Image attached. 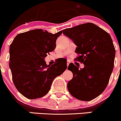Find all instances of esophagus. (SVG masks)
Wrapping results in <instances>:
<instances>
[{"label":"esophagus","instance_id":"obj_1","mask_svg":"<svg viewBox=\"0 0 121 121\" xmlns=\"http://www.w3.org/2000/svg\"><path fill=\"white\" fill-rule=\"evenodd\" d=\"M69 63H70V62H69V61H67V67L68 66V65H69Z\"/></svg>","mask_w":121,"mask_h":121}]
</instances>
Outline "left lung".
<instances>
[{
	"mask_svg": "<svg viewBox=\"0 0 121 121\" xmlns=\"http://www.w3.org/2000/svg\"><path fill=\"white\" fill-rule=\"evenodd\" d=\"M63 34L77 46V59L83 63L79 69L73 63L68 69L73 77L67 84L71 95L79 100L91 101L102 93L113 71L115 50L110 35L98 26L84 23L63 30Z\"/></svg>",
	"mask_w": 121,
	"mask_h": 121,
	"instance_id": "obj_1",
	"label": "left lung"
}]
</instances>
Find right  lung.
I'll list each match as a JSON object with an SVG mask.
<instances>
[{
    "label": "right lung",
    "instance_id": "obj_1",
    "mask_svg": "<svg viewBox=\"0 0 121 121\" xmlns=\"http://www.w3.org/2000/svg\"><path fill=\"white\" fill-rule=\"evenodd\" d=\"M56 34L35 29L17 35L10 46L9 67L17 90L27 98L43 97L53 80L67 69V63L47 65L44 58L56 47Z\"/></svg>",
    "mask_w": 121,
    "mask_h": 121
}]
</instances>
